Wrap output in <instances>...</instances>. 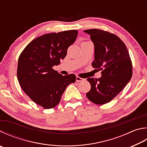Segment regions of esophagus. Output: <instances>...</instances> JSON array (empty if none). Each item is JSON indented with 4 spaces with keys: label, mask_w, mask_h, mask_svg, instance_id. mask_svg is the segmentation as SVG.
I'll return each mask as SVG.
<instances>
[{
    "label": "esophagus",
    "mask_w": 147,
    "mask_h": 147,
    "mask_svg": "<svg viewBox=\"0 0 147 147\" xmlns=\"http://www.w3.org/2000/svg\"><path fill=\"white\" fill-rule=\"evenodd\" d=\"M84 79H83V78H80V77H79L78 76H76V82H82V81H84Z\"/></svg>",
    "instance_id": "obj_1"
}]
</instances>
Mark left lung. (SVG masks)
Returning a JSON list of instances; mask_svg holds the SVG:
<instances>
[{"label":"left lung","mask_w":147,"mask_h":147,"mask_svg":"<svg viewBox=\"0 0 147 147\" xmlns=\"http://www.w3.org/2000/svg\"><path fill=\"white\" fill-rule=\"evenodd\" d=\"M94 45V61L92 66L101 71L100 78H87L90 90L86 96L97 105L113 100L130 81L132 61L127 48L118 36L98 29L85 30Z\"/></svg>","instance_id":"1"}]
</instances>
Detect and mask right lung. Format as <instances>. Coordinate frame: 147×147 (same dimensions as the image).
Masks as SVG:
<instances>
[{
    "instance_id": "obj_1",
    "label": "right lung",
    "mask_w": 147,
    "mask_h": 147,
    "mask_svg": "<svg viewBox=\"0 0 147 147\" xmlns=\"http://www.w3.org/2000/svg\"><path fill=\"white\" fill-rule=\"evenodd\" d=\"M77 30L47 33L32 40L18 58L17 78L34 103L46 109L60 102L66 87L76 81L73 74L62 76L53 67L60 64L68 47L75 42Z\"/></svg>"
}]
</instances>
